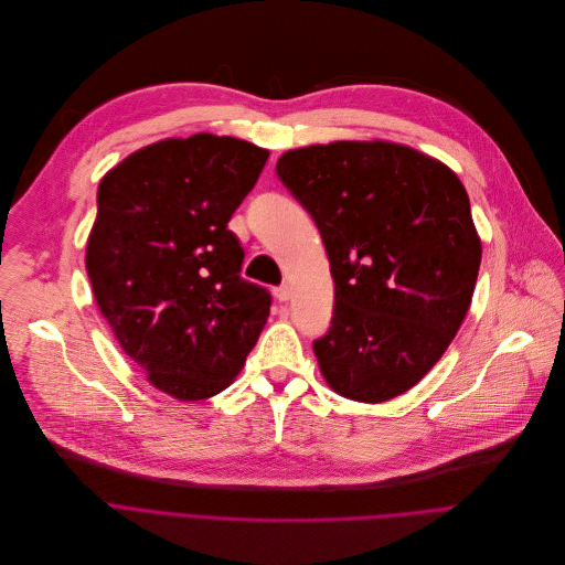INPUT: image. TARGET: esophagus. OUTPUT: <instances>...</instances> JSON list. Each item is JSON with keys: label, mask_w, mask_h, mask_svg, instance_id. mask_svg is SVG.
<instances>
[{"label": "esophagus", "mask_w": 565, "mask_h": 565, "mask_svg": "<svg viewBox=\"0 0 565 565\" xmlns=\"http://www.w3.org/2000/svg\"><path fill=\"white\" fill-rule=\"evenodd\" d=\"M274 296H276L280 302H287V300L291 298V289H289V285H280V287H276V289H274Z\"/></svg>", "instance_id": "1"}]
</instances>
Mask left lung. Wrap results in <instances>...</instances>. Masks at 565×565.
I'll return each instance as SVG.
<instances>
[{
	"label": "left lung",
	"mask_w": 565,
	"mask_h": 565,
	"mask_svg": "<svg viewBox=\"0 0 565 565\" xmlns=\"http://www.w3.org/2000/svg\"><path fill=\"white\" fill-rule=\"evenodd\" d=\"M276 173L313 217L333 313L313 341L333 392L383 403L414 387L457 335L481 241L470 198L438 160L392 142H331L280 156Z\"/></svg>",
	"instance_id": "8db88e82"
}]
</instances>
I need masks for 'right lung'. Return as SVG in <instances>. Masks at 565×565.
Listing matches in <instances>:
<instances>
[{
	"label": "right lung",
	"mask_w": 565,
	"mask_h": 565,
	"mask_svg": "<svg viewBox=\"0 0 565 565\" xmlns=\"http://www.w3.org/2000/svg\"><path fill=\"white\" fill-rule=\"evenodd\" d=\"M267 149L198 134L131 153L97 189L86 271L122 350L158 390L209 398L245 365L271 294L241 276L230 220Z\"/></svg>",
	"instance_id": "add662e5"
}]
</instances>
